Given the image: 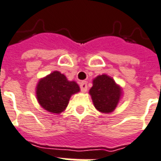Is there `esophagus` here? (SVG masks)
<instances>
[{"mask_svg":"<svg viewBox=\"0 0 161 161\" xmlns=\"http://www.w3.org/2000/svg\"><path fill=\"white\" fill-rule=\"evenodd\" d=\"M80 90L82 93H86V90H87V84L86 81H81L80 83Z\"/></svg>","mask_w":161,"mask_h":161,"instance_id":"1","label":"esophagus"}]
</instances>
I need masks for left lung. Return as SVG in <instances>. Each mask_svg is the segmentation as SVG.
Returning a JSON list of instances; mask_svg holds the SVG:
<instances>
[{"label": "left lung", "instance_id": "obj_1", "mask_svg": "<svg viewBox=\"0 0 161 161\" xmlns=\"http://www.w3.org/2000/svg\"><path fill=\"white\" fill-rule=\"evenodd\" d=\"M89 93L97 110L108 114L116 108L122 92L114 79L107 75H102L93 80Z\"/></svg>", "mask_w": 161, "mask_h": 161}]
</instances>
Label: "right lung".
Masks as SVG:
<instances>
[{
	"instance_id": "1",
	"label": "right lung",
	"mask_w": 161,
	"mask_h": 161,
	"mask_svg": "<svg viewBox=\"0 0 161 161\" xmlns=\"http://www.w3.org/2000/svg\"><path fill=\"white\" fill-rule=\"evenodd\" d=\"M80 92L75 81H69L64 75L54 71L41 79L36 86L37 101L47 111L60 114L68 107L70 97Z\"/></svg>"
}]
</instances>
